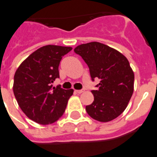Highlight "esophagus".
I'll list each match as a JSON object with an SVG mask.
<instances>
[{
    "mask_svg": "<svg viewBox=\"0 0 157 157\" xmlns=\"http://www.w3.org/2000/svg\"><path fill=\"white\" fill-rule=\"evenodd\" d=\"M76 93H78V94H80V93H82V92H84V90H75V91Z\"/></svg>",
    "mask_w": 157,
    "mask_h": 157,
    "instance_id": "1",
    "label": "esophagus"
}]
</instances>
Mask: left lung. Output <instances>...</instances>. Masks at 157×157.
<instances>
[{
	"label": "left lung",
	"mask_w": 157,
	"mask_h": 157,
	"mask_svg": "<svg viewBox=\"0 0 157 157\" xmlns=\"http://www.w3.org/2000/svg\"><path fill=\"white\" fill-rule=\"evenodd\" d=\"M89 68L92 81L100 80L91 92L94 101L86 105L87 114L100 122H109L126 109L133 92L134 74L127 58L116 50L98 42L75 49Z\"/></svg>",
	"instance_id": "obj_1"
}]
</instances>
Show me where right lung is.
Instances as JSON below:
<instances>
[{
	"mask_svg": "<svg viewBox=\"0 0 157 157\" xmlns=\"http://www.w3.org/2000/svg\"><path fill=\"white\" fill-rule=\"evenodd\" d=\"M72 47L47 45L33 52L17 69L14 77V97L23 112L34 122L49 124L61 117L74 90L52 82L59 78L62 57Z\"/></svg>",
	"mask_w": 157,
	"mask_h": 157,
	"instance_id": "add662e5",
	"label": "right lung"
}]
</instances>
